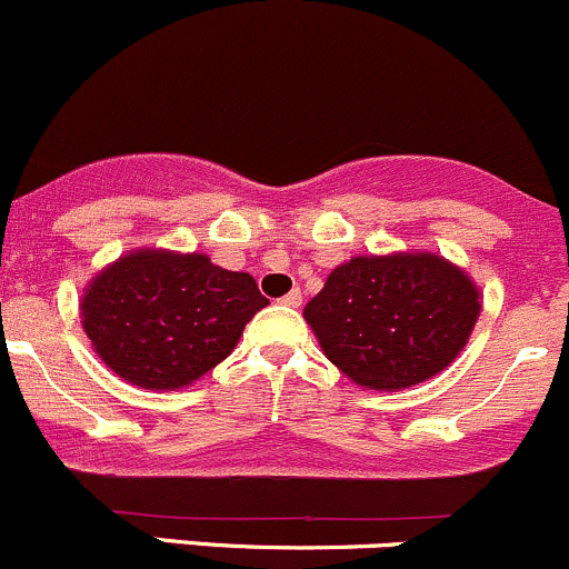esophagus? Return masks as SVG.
I'll use <instances>...</instances> for the list:
<instances>
[{
  "mask_svg": "<svg viewBox=\"0 0 569 569\" xmlns=\"http://www.w3.org/2000/svg\"><path fill=\"white\" fill-rule=\"evenodd\" d=\"M301 301H303V296H301V290H298V287H296V290H290V292H287V296L282 298V303H284V307H292V309H298V307H301Z\"/></svg>",
  "mask_w": 569,
  "mask_h": 569,
  "instance_id": "esophagus-1",
  "label": "esophagus"
}]
</instances>
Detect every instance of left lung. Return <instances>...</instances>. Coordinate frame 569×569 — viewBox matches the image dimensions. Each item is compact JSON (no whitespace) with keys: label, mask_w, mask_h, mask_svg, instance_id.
Instances as JSON below:
<instances>
[{"label":"left lung","mask_w":569,"mask_h":569,"mask_svg":"<svg viewBox=\"0 0 569 569\" xmlns=\"http://www.w3.org/2000/svg\"><path fill=\"white\" fill-rule=\"evenodd\" d=\"M482 312L477 282L436 251L359 254L303 307L326 359L356 386L400 391L447 370Z\"/></svg>","instance_id":"obj_1"}]
</instances>
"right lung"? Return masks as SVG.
<instances>
[{
	"mask_svg": "<svg viewBox=\"0 0 569 569\" xmlns=\"http://www.w3.org/2000/svg\"><path fill=\"white\" fill-rule=\"evenodd\" d=\"M262 307L254 277L213 266L208 254L133 249L87 282L79 315L117 378L178 391L224 361Z\"/></svg>",
	"mask_w": 569,
	"mask_h": 569,
	"instance_id": "obj_1",
	"label": "right lung"
}]
</instances>
